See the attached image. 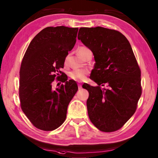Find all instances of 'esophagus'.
I'll return each instance as SVG.
<instances>
[{"mask_svg":"<svg viewBox=\"0 0 158 158\" xmlns=\"http://www.w3.org/2000/svg\"><path fill=\"white\" fill-rule=\"evenodd\" d=\"M78 87H79V89L82 88V86H81V84H78Z\"/></svg>","mask_w":158,"mask_h":158,"instance_id":"34e87169","label":"esophagus"}]
</instances>
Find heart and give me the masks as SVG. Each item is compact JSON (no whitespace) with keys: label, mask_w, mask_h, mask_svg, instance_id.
<instances>
[{"label":"heart","mask_w":158,"mask_h":158,"mask_svg":"<svg viewBox=\"0 0 158 158\" xmlns=\"http://www.w3.org/2000/svg\"><path fill=\"white\" fill-rule=\"evenodd\" d=\"M88 52H90V50L88 48H85V47L79 48L78 50H77L78 54L81 56V58H83V57L85 55V53H88ZM88 70L87 69H75L70 73L69 75L71 79L75 80V81H80L85 78V77L88 75Z\"/></svg>","instance_id":"heart-1"}]
</instances>
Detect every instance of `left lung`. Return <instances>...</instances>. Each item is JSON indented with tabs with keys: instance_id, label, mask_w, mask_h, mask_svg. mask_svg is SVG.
I'll return each instance as SVG.
<instances>
[{
	"instance_id": "obj_1",
	"label": "left lung",
	"mask_w": 158,
	"mask_h": 158,
	"mask_svg": "<svg viewBox=\"0 0 158 158\" xmlns=\"http://www.w3.org/2000/svg\"><path fill=\"white\" fill-rule=\"evenodd\" d=\"M77 37L92 52L96 62L89 78L98 85L82 86L89 92V119L99 130L114 132L134 115L142 93L132 47L121 32L100 26L80 28ZM105 84L107 89L100 88Z\"/></svg>"
}]
</instances>
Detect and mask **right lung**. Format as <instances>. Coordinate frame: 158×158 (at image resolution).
<instances>
[{
  "mask_svg": "<svg viewBox=\"0 0 158 158\" xmlns=\"http://www.w3.org/2000/svg\"><path fill=\"white\" fill-rule=\"evenodd\" d=\"M78 30L64 26L44 28L32 40L23 58L19 71L21 108L40 130L52 131L62 125L78 89L75 81L61 77L64 73L60 70L75 46ZM55 78L65 84L53 89Z\"/></svg>",
  "mask_w": 158,
  "mask_h": 158,
  "instance_id": "1",
  "label": "right lung"
}]
</instances>
